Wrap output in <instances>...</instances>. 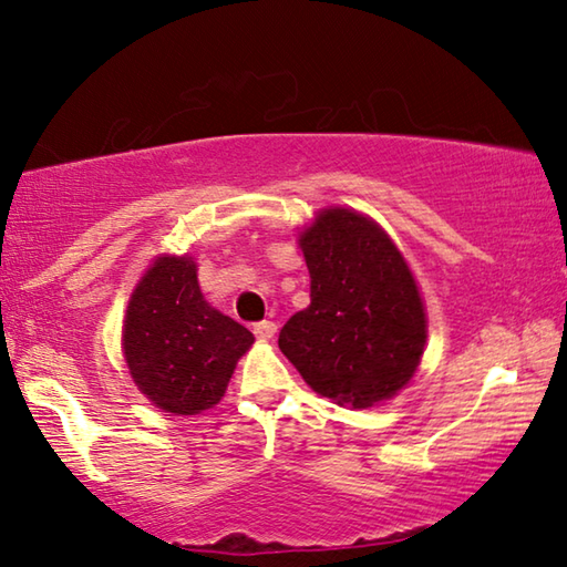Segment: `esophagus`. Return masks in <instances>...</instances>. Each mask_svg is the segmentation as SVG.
I'll list each match as a JSON object with an SVG mask.
<instances>
[{"label": "esophagus", "instance_id": "obj_1", "mask_svg": "<svg viewBox=\"0 0 567 567\" xmlns=\"http://www.w3.org/2000/svg\"><path fill=\"white\" fill-rule=\"evenodd\" d=\"M252 332H255V338H257V340H272V338H275V332H277V324H275V322H270V320L257 322L255 328H252Z\"/></svg>", "mask_w": 567, "mask_h": 567}]
</instances>
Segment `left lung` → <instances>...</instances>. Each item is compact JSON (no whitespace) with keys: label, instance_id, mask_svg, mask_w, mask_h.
<instances>
[{"label":"left lung","instance_id":"1","mask_svg":"<svg viewBox=\"0 0 567 567\" xmlns=\"http://www.w3.org/2000/svg\"><path fill=\"white\" fill-rule=\"evenodd\" d=\"M300 247L310 305L280 330V350L318 395L372 408L417 370L427 324L417 285L392 239L352 209H324Z\"/></svg>","mask_w":567,"mask_h":567}]
</instances>
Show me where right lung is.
<instances>
[{"label": "right lung", "instance_id": "1", "mask_svg": "<svg viewBox=\"0 0 567 567\" xmlns=\"http://www.w3.org/2000/svg\"><path fill=\"white\" fill-rule=\"evenodd\" d=\"M252 332L209 305L189 257H159L134 290L124 318V360L159 410L197 415L225 395Z\"/></svg>", "mask_w": 567, "mask_h": 567}]
</instances>
